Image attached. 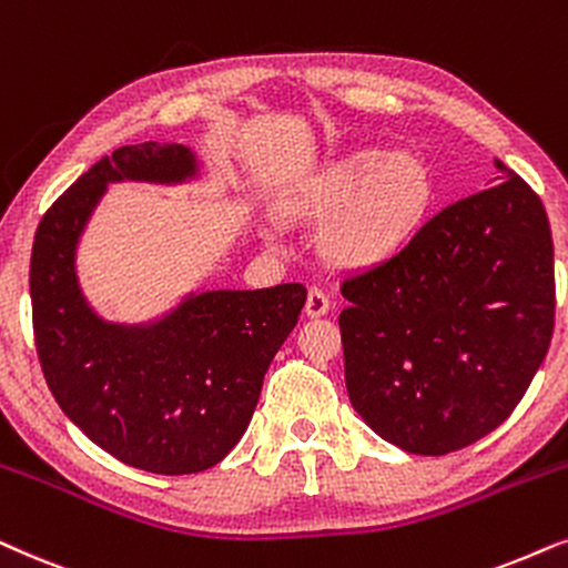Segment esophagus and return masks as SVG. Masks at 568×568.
I'll return each instance as SVG.
<instances>
[{
	"label": "esophagus",
	"instance_id": "esophagus-1",
	"mask_svg": "<svg viewBox=\"0 0 568 568\" xmlns=\"http://www.w3.org/2000/svg\"><path fill=\"white\" fill-rule=\"evenodd\" d=\"M332 308V301L324 291L320 288H312L308 291V298H306V316H312V320H316V316H324Z\"/></svg>",
	"mask_w": 568,
	"mask_h": 568
}]
</instances>
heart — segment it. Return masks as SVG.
I'll return each mask as SVG.
<instances>
[{
	"instance_id": "b5f03b06",
	"label": "heart",
	"mask_w": 568,
	"mask_h": 568,
	"mask_svg": "<svg viewBox=\"0 0 568 568\" xmlns=\"http://www.w3.org/2000/svg\"><path fill=\"white\" fill-rule=\"evenodd\" d=\"M434 176L415 155L358 150L329 165L296 200L293 213L329 221L327 254L339 267H379L403 254L426 229Z\"/></svg>"
}]
</instances>
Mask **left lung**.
<instances>
[{
    "instance_id": "left-lung-1",
    "label": "left lung",
    "mask_w": 568,
    "mask_h": 568,
    "mask_svg": "<svg viewBox=\"0 0 568 568\" xmlns=\"http://www.w3.org/2000/svg\"><path fill=\"white\" fill-rule=\"evenodd\" d=\"M452 202L397 254L343 280L345 387L413 455L470 447L509 418L554 337V239L525 179Z\"/></svg>"
}]
</instances>
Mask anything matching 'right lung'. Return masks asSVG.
Returning a JSON list of instances; mask_svg holds the SVG:
<instances>
[{"label":"right lung","mask_w":568,"mask_h":568,"mask_svg":"<svg viewBox=\"0 0 568 568\" xmlns=\"http://www.w3.org/2000/svg\"><path fill=\"white\" fill-rule=\"evenodd\" d=\"M184 145H126L74 181L41 217L30 254L33 337L67 418L119 463L158 475L221 463L252 420L264 374L306 304L301 283L210 291L150 327L90 312L74 246L109 181L194 176Z\"/></svg>","instance_id":"right-lung-1"}]
</instances>
